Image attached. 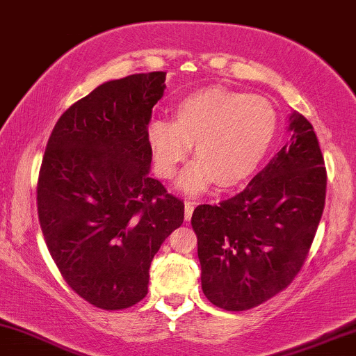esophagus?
<instances>
[{"mask_svg":"<svg viewBox=\"0 0 356 356\" xmlns=\"http://www.w3.org/2000/svg\"><path fill=\"white\" fill-rule=\"evenodd\" d=\"M194 207H195V202L186 201V207H184V218H186V220H191L192 212H194Z\"/></svg>","mask_w":356,"mask_h":356,"instance_id":"34e87169","label":"esophagus"}]
</instances>
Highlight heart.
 Segmentation results:
<instances>
[{"mask_svg":"<svg viewBox=\"0 0 356 356\" xmlns=\"http://www.w3.org/2000/svg\"><path fill=\"white\" fill-rule=\"evenodd\" d=\"M276 129V110L266 99L207 87L179 100L174 120L150 122L147 142L155 170L164 179L175 177L194 144L197 159L179 186L187 194H201L212 182L234 187L248 181L271 149Z\"/></svg>","mask_w":356,"mask_h":356,"instance_id":"b5f03b06","label":"heart"}]
</instances>
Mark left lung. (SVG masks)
<instances>
[{
    "label": "left lung",
    "instance_id": "8db88e82",
    "mask_svg": "<svg viewBox=\"0 0 356 356\" xmlns=\"http://www.w3.org/2000/svg\"><path fill=\"white\" fill-rule=\"evenodd\" d=\"M289 140L248 187L219 206L195 207L202 291L212 305L244 312L295 280L326 197V170L313 125L288 117Z\"/></svg>",
    "mask_w": 356,
    "mask_h": 356
}]
</instances>
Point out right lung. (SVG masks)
Instances as JSON below:
<instances>
[{"label":"right lung","instance_id":"right-lung-1","mask_svg":"<svg viewBox=\"0 0 356 356\" xmlns=\"http://www.w3.org/2000/svg\"><path fill=\"white\" fill-rule=\"evenodd\" d=\"M165 72L105 81L56 122L40 169L44 243L76 295L102 309L144 300L149 268L184 220V202L150 177L147 142Z\"/></svg>","mask_w":356,"mask_h":356}]
</instances>
